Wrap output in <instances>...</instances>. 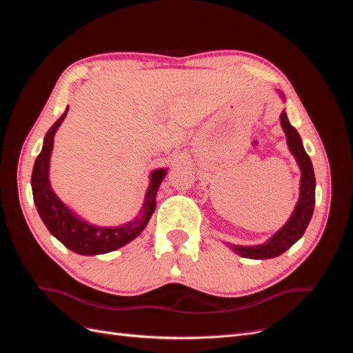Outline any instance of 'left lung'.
I'll return each instance as SVG.
<instances>
[{
	"label": "left lung",
	"mask_w": 353,
	"mask_h": 353,
	"mask_svg": "<svg viewBox=\"0 0 353 353\" xmlns=\"http://www.w3.org/2000/svg\"><path fill=\"white\" fill-rule=\"evenodd\" d=\"M281 126L287 135V144L290 152L294 154L299 166L302 170L301 178V199H299L292 218L285 225L275 234L268 243L254 245V248H240V245H231V249L243 258L250 259H270L280 256L287 249L303 236L309 221L312 218L315 206V175L311 157L305 152L301 135L297 134L296 128L288 122L287 113H281Z\"/></svg>",
	"instance_id": "left-lung-1"
}]
</instances>
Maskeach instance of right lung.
<instances>
[{"label": "right lung", "instance_id": "right-lung-1", "mask_svg": "<svg viewBox=\"0 0 353 353\" xmlns=\"http://www.w3.org/2000/svg\"><path fill=\"white\" fill-rule=\"evenodd\" d=\"M68 109L50 128L44 138V147L38 154L34 170H32V194H34L35 206L42 222L46 223L52 236L65 244L68 249L74 253L91 256L108 253L132 241L145 228L148 219L154 212L156 193L166 174V169H157L152 174V184L147 191L144 206L140 215L132 222L114 228H101L90 225V223L74 216L54 194L48 181V165L52 144H54V134L61 121L65 119Z\"/></svg>", "mask_w": 353, "mask_h": 353}]
</instances>
